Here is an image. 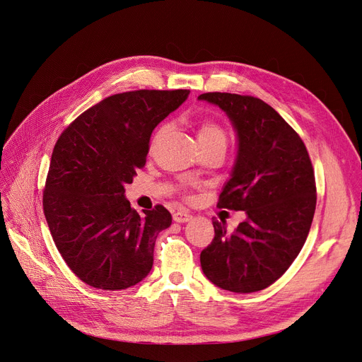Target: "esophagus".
<instances>
[{"label": "esophagus", "mask_w": 362, "mask_h": 362, "mask_svg": "<svg viewBox=\"0 0 362 362\" xmlns=\"http://www.w3.org/2000/svg\"><path fill=\"white\" fill-rule=\"evenodd\" d=\"M173 220H175L176 223H186V221H189V220H192V216L189 214L187 211H185V210H179V211H176V213L173 214Z\"/></svg>", "instance_id": "esophagus-1"}]
</instances>
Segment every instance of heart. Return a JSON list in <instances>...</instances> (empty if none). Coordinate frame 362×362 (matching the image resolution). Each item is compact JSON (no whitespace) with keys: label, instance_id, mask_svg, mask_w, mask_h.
<instances>
[{"label":"heart","instance_id":"heart-1","mask_svg":"<svg viewBox=\"0 0 362 362\" xmlns=\"http://www.w3.org/2000/svg\"><path fill=\"white\" fill-rule=\"evenodd\" d=\"M198 141L199 144H210V142H227V135L224 129L213 122V120H202L198 126Z\"/></svg>","mask_w":362,"mask_h":362}]
</instances>
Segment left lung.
Wrapping results in <instances>:
<instances>
[{
    "label": "left lung",
    "instance_id": "8db88e82",
    "mask_svg": "<svg viewBox=\"0 0 362 362\" xmlns=\"http://www.w3.org/2000/svg\"><path fill=\"white\" fill-rule=\"evenodd\" d=\"M201 101L218 105L238 135V156L218 208L245 211L229 233L213 220L214 239L201 252V267L216 286L236 293L269 288L300 252L317 204L314 168L298 133L262 100L206 92Z\"/></svg>",
    "mask_w": 362,
    "mask_h": 362
}]
</instances>
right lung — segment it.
<instances>
[{
	"label": "right lung",
	"mask_w": 362,
	"mask_h": 362,
	"mask_svg": "<svg viewBox=\"0 0 362 362\" xmlns=\"http://www.w3.org/2000/svg\"><path fill=\"white\" fill-rule=\"evenodd\" d=\"M187 89L130 90L88 108L57 141L44 214L69 269L92 288L122 291L144 280L154 246L171 224L163 205L139 216L124 197L146 163L151 133L187 98Z\"/></svg>",
	"instance_id": "right-lung-1"
}]
</instances>
